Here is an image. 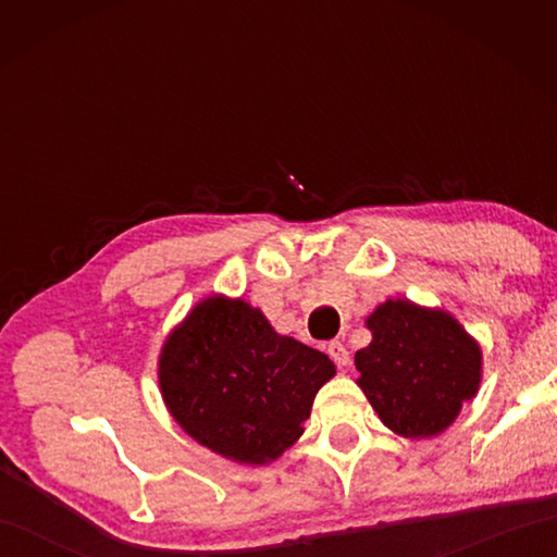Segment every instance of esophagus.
Masks as SVG:
<instances>
[{
    "label": "esophagus",
    "instance_id": "obj_1",
    "mask_svg": "<svg viewBox=\"0 0 557 557\" xmlns=\"http://www.w3.org/2000/svg\"><path fill=\"white\" fill-rule=\"evenodd\" d=\"M326 354L332 356V361L336 366H348L351 363V356H348V348L342 344V342H332L326 346Z\"/></svg>",
    "mask_w": 557,
    "mask_h": 557
}]
</instances>
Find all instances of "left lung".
Returning a JSON list of instances; mask_svg holds the SVG:
<instances>
[{
    "label": "left lung",
    "instance_id": "8db88e82",
    "mask_svg": "<svg viewBox=\"0 0 557 557\" xmlns=\"http://www.w3.org/2000/svg\"><path fill=\"white\" fill-rule=\"evenodd\" d=\"M358 385L385 428L403 437L445 432L482 383V348L445 309L388 299L366 319Z\"/></svg>",
    "mask_w": 557,
    "mask_h": 557
}]
</instances>
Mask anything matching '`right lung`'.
<instances>
[{
    "mask_svg": "<svg viewBox=\"0 0 557 557\" xmlns=\"http://www.w3.org/2000/svg\"><path fill=\"white\" fill-rule=\"evenodd\" d=\"M326 354L277 334L243 299H201L166 336L159 391L188 437L238 465H270L305 432Z\"/></svg>",
    "mask_w": 557,
    "mask_h": 557,
    "instance_id": "add662e5",
    "label": "right lung"
}]
</instances>
